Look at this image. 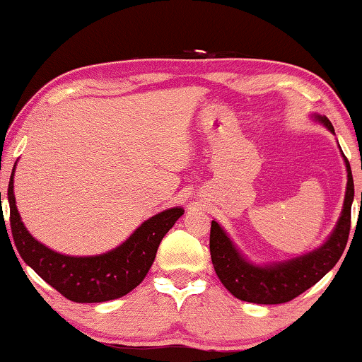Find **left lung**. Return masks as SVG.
I'll return each instance as SVG.
<instances>
[{
    "mask_svg": "<svg viewBox=\"0 0 362 362\" xmlns=\"http://www.w3.org/2000/svg\"><path fill=\"white\" fill-rule=\"evenodd\" d=\"M321 123L334 133V128L326 117H318ZM348 170L344 207L333 234L320 249L298 259L275 264L270 267L252 265L242 257L232 244L222 227L212 221L211 224V259L222 285L235 298L259 305H279L291 301L320 281L343 255L351 230V204L354 199V181L348 158L344 156ZM362 201V194H361Z\"/></svg>",
    "mask_w": 362,
    "mask_h": 362,
    "instance_id": "8db88e82",
    "label": "left lung"
}]
</instances>
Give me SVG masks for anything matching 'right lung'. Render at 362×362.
I'll return each mask as SVG.
<instances>
[{
  "label": "right lung",
  "instance_id": "add662e5",
  "mask_svg": "<svg viewBox=\"0 0 362 362\" xmlns=\"http://www.w3.org/2000/svg\"><path fill=\"white\" fill-rule=\"evenodd\" d=\"M13 175L14 171L9 177L8 201L14 245L21 259L44 281L76 303H100L130 293L146 276L163 237L185 214L181 207L160 212L143 222L127 242L107 254L95 257L62 255L47 249L26 230L16 209Z\"/></svg>",
  "mask_w": 362,
  "mask_h": 362
}]
</instances>
